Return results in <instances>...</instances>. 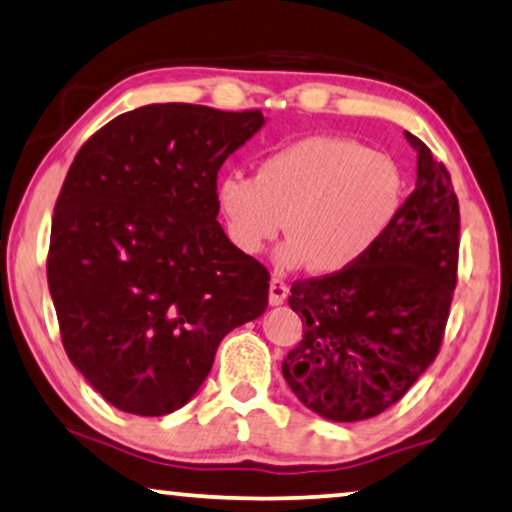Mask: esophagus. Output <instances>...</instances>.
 <instances>
[{
  "label": "esophagus",
  "instance_id": "34e87169",
  "mask_svg": "<svg viewBox=\"0 0 512 512\" xmlns=\"http://www.w3.org/2000/svg\"><path fill=\"white\" fill-rule=\"evenodd\" d=\"M288 283H283L279 277H274L270 281V304L272 306H279L288 300Z\"/></svg>",
  "mask_w": 512,
  "mask_h": 512
}]
</instances>
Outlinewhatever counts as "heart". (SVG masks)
Wrapping results in <instances>:
<instances>
[{
    "label": "heart",
    "instance_id": "1",
    "mask_svg": "<svg viewBox=\"0 0 512 512\" xmlns=\"http://www.w3.org/2000/svg\"><path fill=\"white\" fill-rule=\"evenodd\" d=\"M215 201L226 235L256 256L290 235L279 261L341 274L380 245L403 206V176L387 153L352 139L311 135L272 148L256 174H226Z\"/></svg>",
    "mask_w": 512,
    "mask_h": 512
}]
</instances>
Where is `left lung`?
I'll use <instances>...</instances> for the list:
<instances>
[{
    "label": "left lung",
    "mask_w": 512,
    "mask_h": 512,
    "mask_svg": "<svg viewBox=\"0 0 512 512\" xmlns=\"http://www.w3.org/2000/svg\"><path fill=\"white\" fill-rule=\"evenodd\" d=\"M416 187L389 233L359 265L300 279L288 304L304 336L283 359L302 403L329 421L389 410L442 348L458 283L460 206L451 174L412 132Z\"/></svg>",
    "instance_id": "1"
}]
</instances>
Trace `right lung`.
Wrapping results in <instances>:
<instances>
[{
    "mask_svg": "<svg viewBox=\"0 0 512 512\" xmlns=\"http://www.w3.org/2000/svg\"><path fill=\"white\" fill-rule=\"evenodd\" d=\"M261 125V109L146 105L70 164L47 286L68 359L116 410L183 407L222 338L267 309L270 272L226 238L215 201L219 167Z\"/></svg>",
    "mask_w": 512,
    "mask_h": 512,
    "instance_id": "right-lung-1",
    "label": "right lung"
}]
</instances>
